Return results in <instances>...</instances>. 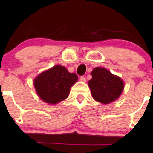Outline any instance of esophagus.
<instances>
[{
    "mask_svg": "<svg viewBox=\"0 0 153 153\" xmlns=\"http://www.w3.org/2000/svg\"><path fill=\"white\" fill-rule=\"evenodd\" d=\"M80 80L81 82H86V78H85V77H84V76H80Z\"/></svg>",
    "mask_w": 153,
    "mask_h": 153,
    "instance_id": "34e87169",
    "label": "esophagus"
}]
</instances>
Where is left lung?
Here are the masks:
<instances>
[{
    "label": "left lung",
    "mask_w": 153,
    "mask_h": 153,
    "mask_svg": "<svg viewBox=\"0 0 153 153\" xmlns=\"http://www.w3.org/2000/svg\"><path fill=\"white\" fill-rule=\"evenodd\" d=\"M91 75L92 78L88 81V85L93 98L96 101L108 104L122 94L124 82L119 76L103 68H94Z\"/></svg>",
    "instance_id": "left-lung-1"
}]
</instances>
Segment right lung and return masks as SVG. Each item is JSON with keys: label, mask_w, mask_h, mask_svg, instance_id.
<instances>
[{"label": "right lung", "mask_w": 153, "mask_h": 153, "mask_svg": "<svg viewBox=\"0 0 153 153\" xmlns=\"http://www.w3.org/2000/svg\"><path fill=\"white\" fill-rule=\"evenodd\" d=\"M78 79V75L69 73L64 66L55 65L40 73L34 80V85L44 102L56 104L68 98Z\"/></svg>", "instance_id": "1"}]
</instances>
